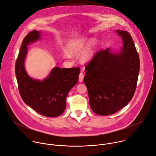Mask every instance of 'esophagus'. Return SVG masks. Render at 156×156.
Masks as SVG:
<instances>
[{"mask_svg": "<svg viewBox=\"0 0 156 156\" xmlns=\"http://www.w3.org/2000/svg\"><path fill=\"white\" fill-rule=\"evenodd\" d=\"M83 78H84V74L82 72H81L80 73V75H79V78H78L79 81H80V82L83 81Z\"/></svg>", "mask_w": 156, "mask_h": 156, "instance_id": "34e87169", "label": "esophagus"}]
</instances>
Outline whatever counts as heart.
I'll return each instance as SVG.
<instances>
[{"mask_svg": "<svg viewBox=\"0 0 156 156\" xmlns=\"http://www.w3.org/2000/svg\"><path fill=\"white\" fill-rule=\"evenodd\" d=\"M88 41V39L84 37H79L71 40L69 42L67 48H66L68 52L65 54V56L66 58H71V54H76L80 53L85 49ZM94 54V42L92 41L81 54L80 60L83 62L90 61L93 58Z\"/></svg>", "mask_w": 156, "mask_h": 156, "instance_id": "b5f03b06", "label": "heart"}]
</instances>
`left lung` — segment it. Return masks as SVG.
<instances>
[{
    "mask_svg": "<svg viewBox=\"0 0 156 156\" xmlns=\"http://www.w3.org/2000/svg\"><path fill=\"white\" fill-rule=\"evenodd\" d=\"M122 36L119 53L109 48L96 52L86 65V84L90 104L100 115L113 114L125 107L134 96L140 72V57L133 39L125 31L116 30Z\"/></svg>",
    "mask_w": 156,
    "mask_h": 156,
    "instance_id": "obj_1",
    "label": "left lung"
}]
</instances>
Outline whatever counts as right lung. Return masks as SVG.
I'll use <instances>...</instances> for the list:
<instances>
[{
    "label": "right lung",
    "mask_w": 156,
    "mask_h": 156,
    "mask_svg": "<svg viewBox=\"0 0 156 156\" xmlns=\"http://www.w3.org/2000/svg\"><path fill=\"white\" fill-rule=\"evenodd\" d=\"M40 33L33 30L23 39L16 60L15 75L20 94L25 104L42 115L55 117L64 112L66 97L78 82L80 69L55 67L42 81L30 78L24 63L27 45L40 39Z\"/></svg>",
    "instance_id": "obj_1"
}]
</instances>
